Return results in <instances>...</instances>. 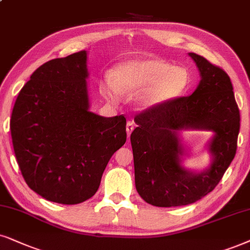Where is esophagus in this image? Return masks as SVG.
I'll use <instances>...</instances> for the list:
<instances>
[{
    "label": "esophagus",
    "mask_w": 250,
    "mask_h": 250,
    "mask_svg": "<svg viewBox=\"0 0 250 250\" xmlns=\"http://www.w3.org/2000/svg\"><path fill=\"white\" fill-rule=\"evenodd\" d=\"M125 130H127V136H128V138H129V136H130L131 131L134 130V122L128 121L127 122V125H125Z\"/></svg>",
    "instance_id": "1"
}]
</instances>
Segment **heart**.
Listing matches in <instances>:
<instances>
[{"label": "heart", "mask_w": 250, "mask_h": 250, "mask_svg": "<svg viewBox=\"0 0 250 250\" xmlns=\"http://www.w3.org/2000/svg\"><path fill=\"white\" fill-rule=\"evenodd\" d=\"M189 80L187 69L173 67L163 60L132 59L116 67L114 77H106L102 92L108 99H115L118 93L134 94L135 108L146 110L180 96L187 88Z\"/></svg>", "instance_id": "heart-1"}]
</instances>
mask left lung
<instances>
[{
  "label": "left lung",
  "instance_id": "left-lung-1",
  "mask_svg": "<svg viewBox=\"0 0 250 250\" xmlns=\"http://www.w3.org/2000/svg\"><path fill=\"white\" fill-rule=\"evenodd\" d=\"M201 81L190 96L170 100L135 118L130 135L136 190L146 203L180 207L212 191L232 163L240 130V112L229 75L203 56L188 53ZM213 132L206 149L210 164L190 170L183 164L190 149L179 131Z\"/></svg>",
  "mask_w": 250,
  "mask_h": 250
}]
</instances>
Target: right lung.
I'll return each instance as SVG.
<instances>
[{"instance_id": "right-lung-1", "label": "right lung", "mask_w": 250, "mask_h": 250, "mask_svg": "<svg viewBox=\"0 0 250 250\" xmlns=\"http://www.w3.org/2000/svg\"><path fill=\"white\" fill-rule=\"evenodd\" d=\"M87 52L43 63L16 99L12 145L27 186L47 201L78 204L96 194L127 140L125 116L90 110Z\"/></svg>"}]
</instances>
